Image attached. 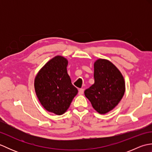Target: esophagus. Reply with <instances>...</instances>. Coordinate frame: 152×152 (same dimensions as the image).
Segmentation results:
<instances>
[{
	"label": "esophagus",
	"mask_w": 152,
	"mask_h": 152,
	"mask_svg": "<svg viewBox=\"0 0 152 152\" xmlns=\"http://www.w3.org/2000/svg\"><path fill=\"white\" fill-rule=\"evenodd\" d=\"M83 93H84V89H79V91H78L79 95H83Z\"/></svg>",
	"instance_id": "esophagus-1"
}]
</instances>
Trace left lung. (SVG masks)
<instances>
[{"instance_id": "obj_1", "label": "left lung", "mask_w": 152, "mask_h": 152, "mask_svg": "<svg viewBox=\"0 0 152 152\" xmlns=\"http://www.w3.org/2000/svg\"><path fill=\"white\" fill-rule=\"evenodd\" d=\"M95 83L84 94L99 114H104L120 102L125 91L124 78L110 61L99 59L94 63Z\"/></svg>"}]
</instances>
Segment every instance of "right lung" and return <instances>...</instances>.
Masks as SVG:
<instances>
[{"mask_svg":"<svg viewBox=\"0 0 152 152\" xmlns=\"http://www.w3.org/2000/svg\"><path fill=\"white\" fill-rule=\"evenodd\" d=\"M68 61L56 56L45 64L34 80V89L41 104L47 111L62 115L69 108L78 89L67 73Z\"/></svg>","mask_w":152,"mask_h":152,"instance_id":"1","label":"right lung"}]
</instances>
